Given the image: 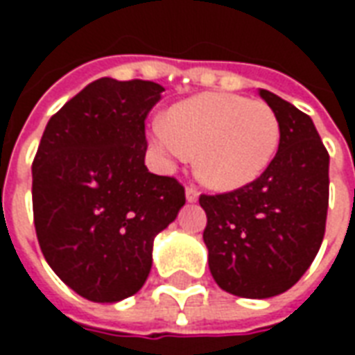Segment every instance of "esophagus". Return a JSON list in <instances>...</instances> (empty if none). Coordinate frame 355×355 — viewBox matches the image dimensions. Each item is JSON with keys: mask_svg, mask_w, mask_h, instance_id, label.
<instances>
[{"mask_svg": "<svg viewBox=\"0 0 355 355\" xmlns=\"http://www.w3.org/2000/svg\"><path fill=\"white\" fill-rule=\"evenodd\" d=\"M198 198H200V190L192 184L186 186V200L190 201V203H193V201H198Z\"/></svg>", "mask_w": 355, "mask_h": 355, "instance_id": "1", "label": "esophagus"}]
</instances>
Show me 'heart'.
Masks as SVG:
<instances>
[{
	"instance_id": "obj_1",
	"label": "heart",
	"mask_w": 355,
	"mask_h": 355,
	"mask_svg": "<svg viewBox=\"0 0 355 355\" xmlns=\"http://www.w3.org/2000/svg\"><path fill=\"white\" fill-rule=\"evenodd\" d=\"M282 125L272 106L230 93H205L167 110L152 131L165 163L196 155L198 177L215 190H238L274 162Z\"/></svg>"
}]
</instances>
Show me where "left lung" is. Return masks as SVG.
<instances>
[{"mask_svg":"<svg viewBox=\"0 0 355 355\" xmlns=\"http://www.w3.org/2000/svg\"><path fill=\"white\" fill-rule=\"evenodd\" d=\"M261 96L282 125L274 162L238 190L200 196L209 270L220 289L243 298L275 297L304 275L329 207V154L313 121L266 89Z\"/></svg>","mask_w":355,"mask_h":355,"instance_id":"obj_1","label":"left lung"}]
</instances>
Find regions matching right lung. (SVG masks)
<instances>
[{
    "mask_svg": "<svg viewBox=\"0 0 355 355\" xmlns=\"http://www.w3.org/2000/svg\"><path fill=\"white\" fill-rule=\"evenodd\" d=\"M165 89L112 78L89 83L43 131L32 163V205L45 261L93 302L144 285L154 238L186 203L175 177L146 169V121Z\"/></svg>",
    "mask_w": 355,
    "mask_h": 355,
    "instance_id": "right-lung-1",
    "label": "right lung"
}]
</instances>
